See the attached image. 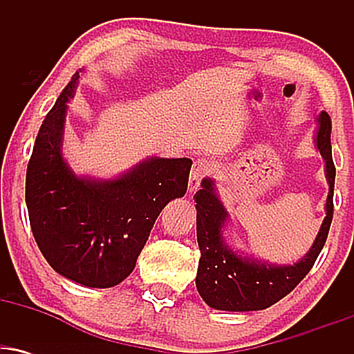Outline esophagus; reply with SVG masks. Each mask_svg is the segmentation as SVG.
Instances as JSON below:
<instances>
[{"label": "esophagus", "mask_w": 354, "mask_h": 354, "mask_svg": "<svg viewBox=\"0 0 354 354\" xmlns=\"http://www.w3.org/2000/svg\"><path fill=\"white\" fill-rule=\"evenodd\" d=\"M211 171H213V165H211L208 160L200 158V160L194 161L193 168H191V173H189V180H188L189 193H194V191L198 189V186H200V181Z\"/></svg>", "instance_id": "obj_1"}]
</instances>
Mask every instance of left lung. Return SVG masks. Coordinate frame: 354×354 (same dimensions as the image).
Wrapping results in <instances>:
<instances>
[{
	"instance_id": "obj_1",
	"label": "left lung",
	"mask_w": 354,
	"mask_h": 354,
	"mask_svg": "<svg viewBox=\"0 0 354 354\" xmlns=\"http://www.w3.org/2000/svg\"><path fill=\"white\" fill-rule=\"evenodd\" d=\"M331 120L326 113L316 118L315 148L324 160L328 196L318 234L306 254L293 265H274L265 259L234 250L226 243L230 213L211 178H203L201 189L194 194L196 203V236L201 258L198 265V293L209 308L221 311L266 310L295 290L310 273L326 243L333 219V189L336 168L331 156Z\"/></svg>"
}]
</instances>
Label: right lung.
<instances>
[{"instance_id":"1","label":"right lung","mask_w":354,"mask_h":354,"mask_svg":"<svg viewBox=\"0 0 354 354\" xmlns=\"http://www.w3.org/2000/svg\"><path fill=\"white\" fill-rule=\"evenodd\" d=\"M81 70L44 118L26 171V206L38 248L56 273L88 288L128 278L154 221L185 196L193 161L149 156L115 178L76 174L63 156L68 103Z\"/></svg>"}]
</instances>
